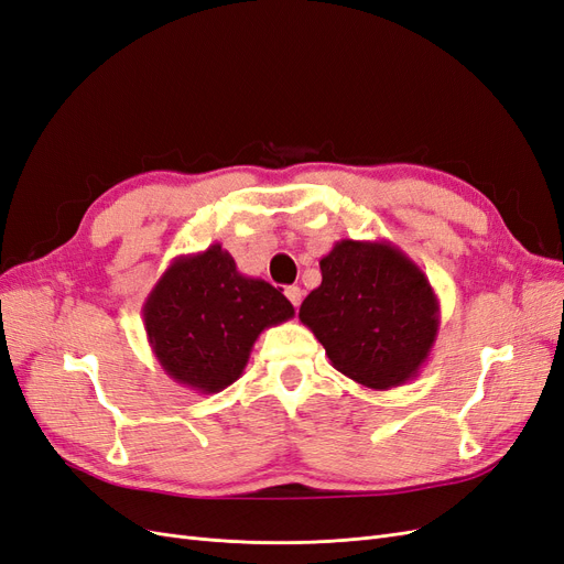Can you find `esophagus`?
Masks as SVG:
<instances>
[{
  "label": "esophagus",
  "mask_w": 564,
  "mask_h": 564,
  "mask_svg": "<svg viewBox=\"0 0 564 564\" xmlns=\"http://www.w3.org/2000/svg\"><path fill=\"white\" fill-rule=\"evenodd\" d=\"M284 296L289 299V303H292L294 305V308H299V305H301V299H303V289L301 286H286L284 289Z\"/></svg>",
  "instance_id": "1"
}]
</instances>
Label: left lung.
Segmentation results:
<instances>
[{
    "instance_id": "obj_1",
    "label": "left lung",
    "mask_w": 564,
    "mask_h": 564,
    "mask_svg": "<svg viewBox=\"0 0 564 564\" xmlns=\"http://www.w3.org/2000/svg\"><path fill=\"white\" fill-rule=\"evenodd\" d=\"M322 284L299 319L355 383L388 390L429 362L440 303L425 272L392 242L340 240L319 261Z\"/></svg>"
}]
</instances>
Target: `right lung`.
Listing matches in <instances>:
<instances>
[{
	"instance_id": "obj_1",
	"label": "right lung",
	"mask_w": 564,
	"mask_h": 564,
	"mask_svg": "<svg viewBox=\"0 0 564 564\" xmlns=\"http://www.w3.org/2000/svg\"><path fill=\"white\" fill-rule=\"evenodd\" d=\"M292 317L280 289L242 275L220 245L174 259L143 303L160 367L204 395L240 379L261 332Z\"/></svg>"
}]
</instances>
